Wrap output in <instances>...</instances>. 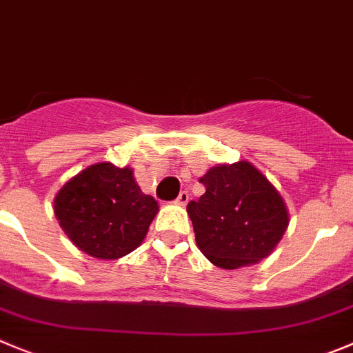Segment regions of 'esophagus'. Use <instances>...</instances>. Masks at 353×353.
<instances>
[{
  "mask_svg": "<svg viewBox=\"0 0 353 353\" xmlns=\"http://www.w3.org/2000/svg\"><path fill=\"white\" fill-rule=\"evenodd\" d=\"M176 202L179 203V205H186V203L190 202V193H188V192H181L179 196H177Z\"/></svg>",
  "mask_w": 353,
  "mask_h": 353,
  "instance_id": "obj_1",
  "label": "esophagus"
}]
</instances>
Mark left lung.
Here are the masks:
<instances>
[{
  "mask_svg": "<svg viewBox=\"0 0 353 353\" xmlns=\"http://www.w3.org/2000/svg\"><path fill=\"white\" fill-rule=\"evenodd\" d=\"M200 183L205 193L186 210L202 254L225 270L268 258L289 225L288 207L275 186L245 160L212 167Z\"/></svg>",
  "mask_w": 353,
  "mask_h": 353,
  "instance_id": "left-lung-1",
  "label": "left lung"
}]
</instances>
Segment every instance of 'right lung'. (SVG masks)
Here are the masks:
<instances>
[{
    "label": "right lung",
    "instance_id": "1",
    "mask_svg": "<svg viewBox=\"0 0 353 353\" xmlns=\"http://www.w3.org/2000/svg\"><path fill=\"white\" fill-rule=\"evenodd\" d=\"M55 217L78 249L97 259H118L143 243L158 212L130 167L102 161L87 167L59 190Z\"/></svg>",
    "mask_w": 353,
    "mask_h": 353
}]
</instances>
